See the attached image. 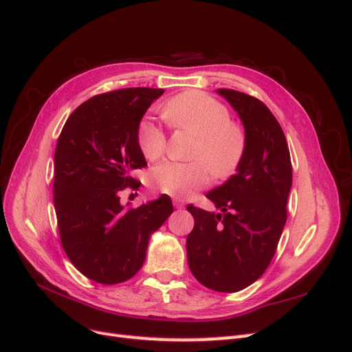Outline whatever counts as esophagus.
Instances as JSON below:
<instances>
[{
	"instance_id": "1",
	"label": "esophagus",
	"mask_w": 352,
	"mask_h": 352,
	"mask_svg": "<svg viewBox=\"0 0 352 352\" xmlns=\"http://www.w3.org/2000/svg\"><path fill=\"white\" fill-rule=\"evenodd\" d=\"M173 206L176 208H184L185 207V202L180 199V198H173Z\"/></svg>"
}]
</instances>
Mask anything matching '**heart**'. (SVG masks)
Returning a JSON list of instances; mask_svg holds the SVG:
<instances>
[{"label": "heart", "mask_w": 352, "mask_h": 352, "mask_svg": "<svg viewBox=\"0 0 352 352\" xmlns=\"http://www.w3.org/2000/svg\"><path fill=\"white\" fill-rule=\"evenodd\" d=\"M162 116L172 129H189L198 135L190 150L192 162H166L151 172V184L173 198H186L210 184L211 175L228 179L236 172L247 151V133L230 120L225 104L201 91L173 95L162 105ZM136 142L148 162H157L166 153L167 138L151 119H142L136 129Z\"/></svg>", "instance_id": "obj_1"}]
</instances>
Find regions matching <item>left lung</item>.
<instances>
[{
    "label": "left lung",
    "mask_w": 352,
    "mask_h": 352,
    "mask_svg": "<svg viewBox=\"0 0 352 352\" xmlns=\"http://www.w3.org/2000/svg\"><path fill=\"white\" fill-rule=\"evenodd\" d=\"M247 133L238 173L206 195L220 214L189 204L194 229L186 238L195 279L217 292H238L257 280L278 248L292 186L291 154L279 122L258 98L219 89Z\"/></svg>",
    "instance_id": "left-lung-1"
}]
</instances>
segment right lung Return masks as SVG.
<instances>
[{
	"label": "right lung",
	"instance_id": "obj_1",
	"mask_svg": "<svg viewBox=\"0 0 352 352\" xmlns=\"http://www.w3.org/2000/svg\"><path fill=\"white\" fill-rule=\"evenodd\" d=\"M164 89L124 88L89 98L63 126L54 154V207L60 241L88 279L116 285L142 267L148 239L173 212L162 195L123 207L120 192L138 189L132 177L146 166L136 129Z\"/></svg>",
	"mask_w": 352,
	"mask_h": 352
}]
</instances>
